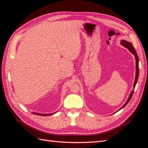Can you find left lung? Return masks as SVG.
I'll return each instance as SVG.
<instances>
[{
	"mask_svg": "<svg viewBox=\"0 0 148 148\" xmlns=\"http://www.w3.org/2000/svg\"><path fill=\"white\" fill-rule=\"evenodd\" d=\"M120 44H121V45H122V46H123L127 48V49H128V50H129V51L130 52L132 53H133V54L134 56H135V59H136V76H135V82H134V84H133V88H135V86H136V83H137V82H138V75H139V65H138L139 59H138V54H137V53H136V51H135V48L133 47V45H132V44L131 42H128V41H125V40H121V41H120ZM133 91H134V89H133V90L132 91V92H131V93H130V95L129 97L128 98V99H127V102L125 103V104H124L122 107H121V108H120L119 110H121L122 109H123V107H125V106H127V104H128V103L129 102V101H130V99H131V98H132V96H133ZM119 110H118V111H119Z\"/></svg>",
	"mask_w": 148,
	"mask_h": 148,
	"instance_id": "1",
	"label": "left lung"
}]
</instances>
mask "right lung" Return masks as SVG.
Segmentation results:
<instances>
[{
    "instance_id": "obj_1",
    "label": "right lung",
    "mask_w": 148,
    "mask_h": 148,
    "mask_svg": "<svg viewBox=\"0 0 148 148\" xmlns=\"http://www.w3.org/2000/svg\"><path fill=\"white\" fill-rule=\"evenodd\" d=\"M33 114H35V115H41V116H49V115H53L56 114V112H53V113H52V114H39V113H36V112H32Z\"/></svg>"
}]
</instances>
